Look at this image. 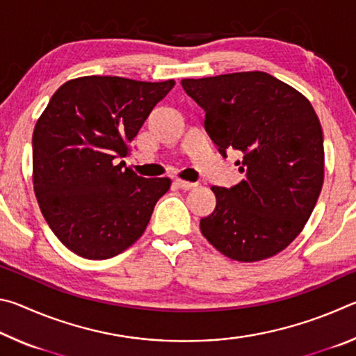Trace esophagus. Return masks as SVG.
<instances>
[{"mask_svg": "<svg viewBox=\"0 0 356 356\" xmlns=\"http://www.w3.org/2000/svg\"><path fill=\"white\" fill-rule=\"evenodd\" d=\"M174 185H176L177 188H180V190H191V188H195V186H196L195 182H188V180H182V179L174 180Z\"/></svg>", "mask_w": 356, "mask_h": 356, "instance_id": "obj_1", "label": "esophagus"}]
</instances>
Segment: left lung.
Instances as JSON below:
<instances>
[{"label": "left lung", "instance_id": "left-lung-1", "mask_svg": "<svg viewBox=\"0 0 356 356\" xmlns=\"http://www.w3.org/2000/svg\"><path fill=\"white\" fill-rule=\"evenodd\" d=\"M206 111L204 129L245 179L212 186L215 210L200 226L221 254L240 262L278 254L303 231L323 185V134L311 102L265 72L185 78Z\"/></svg>", "mask_w": 356, "mask_h": 356}]
</instances>
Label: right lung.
Instances as JSON below:
<instances>
[{
    "label": "right lung",
    "mask_w": 356,
    "mask_h": 356,
    "mask_svg": "<svg viewBox=\"0 0 356 356\" xmlns=\"http://www.w3.org/2000/svg\"><path fill=\"white\" fill-rule=\"evenodd\" d=\"M174 80L81 76L53 94L33 134V184L55 236L84 259H110L146 231L168 177L138 176L124 161Z\"/></svg>",
    "instance_id": "right-lung-1"
}]
</instances>
